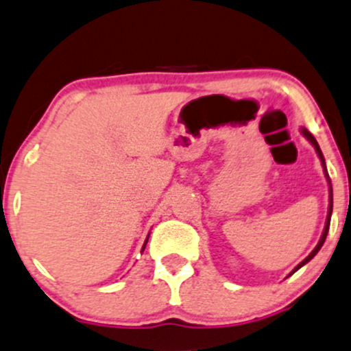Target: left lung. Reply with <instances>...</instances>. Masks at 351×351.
Segmentation results:
<instances>
[{
  "label": "left lung",
  "instance_id": "8db88e82",
  "mask_svg": "<svg viewBox=\"0 0 351 351\" xmlns=\"http://www.w3.org/2000/svg\"><path fill=\"white\" fill-rule=\"evenodd\" d=\"M302 133H303V136L306 138L308 141H310L311 145H313V148H315V152H317V155H318V158H319V161H322V167H323V171H325V176H326V182H328V188H330V205H328V215H326V221H325V228H323V234H322V238H319V241H318V245L315 246V250L313 252L310 253V255H308L305 260L302 261V263L298 265V267H295V269L291 273H295L296 269H300L303 267V265H306L308 261L311 260V258H313L315 255H317V253L319 252V248H322L323 246V243H325V240H326V234H328V230H330V218H332V211H333V190H332V180H330V176H328V171H326V165H325V158H323V153H322V149H319V146H318V143H317V140H315V136L313 134H311L310 132H308L306 128H302ZM290 273V275H291Z\"/></svg>",
  "mask_w": 351,
  "mask_h": 351
}]
</instances>
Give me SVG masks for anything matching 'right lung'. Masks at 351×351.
<instances>
[{
	"mask_svg": "<svg viewBox=\"0 0 351 351\" xmlns=\"http://www.w3.org/2000/svg\"><path fill=\"white\" fill-rule=\"evenodd\" d=\"M146 243H148V238H146V240H145V245H143V248H141V252H143V250H145V246H146Z\"/></svg>",
	"mask_w": 351,
	"mask_h": 351,
	"instance_id": "obj_1",
	"label": "right lung"
}]
</instances>
